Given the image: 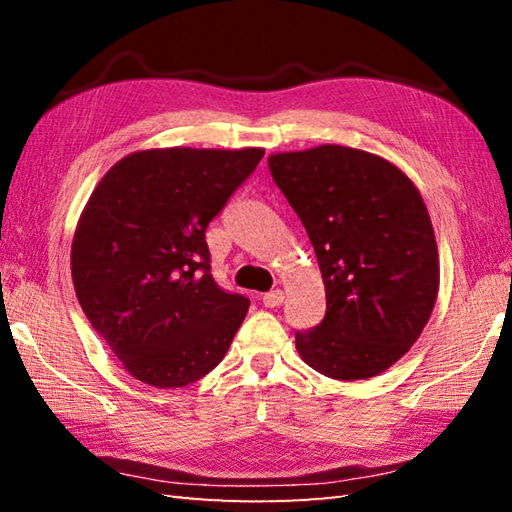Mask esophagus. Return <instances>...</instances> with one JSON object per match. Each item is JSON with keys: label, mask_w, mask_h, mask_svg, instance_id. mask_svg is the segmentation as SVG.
<instances>
[{"label": "esophagus", "mask_w": 512, "mask_h": 512, "mask_svg": "<svg viewBox=\"0 0 512 512\" xmlns=\"http://www.w3.org/2000/svg\"><path fill=\"white\" fill-rule=\"evenodd\" d=\"M262 301H264L266 308H277V306H281V301H284V292H281V290H270V292H266V295L262 297Z\"/></svg>", "instance_id": "esophagus-1"}]
</instances>
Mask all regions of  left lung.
Instances as JSON below:
<instances>
[{
	"label": "left lung",
	"instance_id": "obj_1",
	"mask_svg": "<svg viewBox=\"0 0 512 512\" xmlns=\"http://www.w3.org/2000/svg\"><path fill=\"white\" fill-rule=\"evenodd\" d=\"M314 246L325 317L297 332L319 374L365 380L418 341L436 306L438 246L427 206L405 173L361 149L321 145L268 158Z\"/></svg>",
	"mask_w": 512,
	"mask_h": 512
}]
</instances>
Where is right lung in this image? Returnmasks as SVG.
Segmentation results:
<instances>
[{
	"label": "right lung",
	"instance_id": "1",
	"mask_svg": "<svg viewBox=\"0 0 512 512\" xmlns=\"http://www.w3.org/2000/svg\"><path fill=\"white\" fill-rule=\"evenodd\" d=\"M264 149H147L96 184L72 239L85 317L129 374L169 389L222 361L250 301L211 275L206 226Z\"/></svg>",
	"mask_w": 512,
	"mask_h": 512
}]
</instances>
